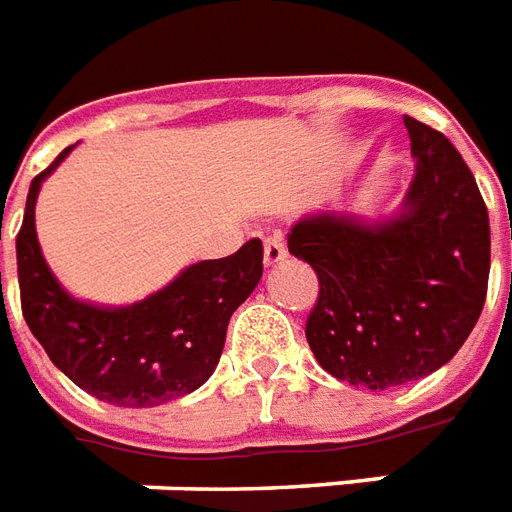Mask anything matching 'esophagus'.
I'll list each match as a JSON object with an SVG mask.
<instances>
[{"label":"esophagus","instance_id":"1","mask_svg":"<svg viewBox=\"0 0 512 512\" xmlns=\"http://www.w3.org/2000/svg\"><path fill=\"white\" fill-rule=\"evenodd\" d=\"M285 257H287V246L282 233L268 236L266 244H263V260H266V266H276V263H282Z\"/></svg>","mask_w":512,"mask_h":512}]
</instances>
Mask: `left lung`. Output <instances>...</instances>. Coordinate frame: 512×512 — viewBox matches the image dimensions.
Wrapping results in <instances>:
<instances>
[{
	"label": "left lung",
	"mask_w": 512,
	"mask_h": 512,
	"mask_svg": "<svg viewBox=\"0 0 512 512\" xmlns=\"http://www.w3.org/2000/svg\"><path fill=\"white\" fill-rule=\"evenodd\" d=\"M415 179L404 211L380 225L314 214L287 249L317 274L306 342L325 372L372 391L437 372L461 350L488 293L491 227L456 146L404 116Z\"/></svg>",
	"instance_id": "1"
}]
</instances>
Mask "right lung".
Listing matches in <instances>:
<instances>
[{"mask_svg":"<svg viewBox=\"0 0 512 512\" xmlns=\"http://www.w3.org/2000/svg\"><path fill=\"white\" fill-rule=\"evenodd\" d=\"M67 151L34 176L24 225L15 236L26 325L56 369L94 399L116 407H157L187 396L217 369L230 314L263 276V244L252 238L233 255L195 263L165 290L124 309L75 301L45 266L34 233L40 184Z\"/></svg>","mask_w":512,"mask_h":512,"instance_id":"right-lung-1","label":"right lung"}]
</instances>
